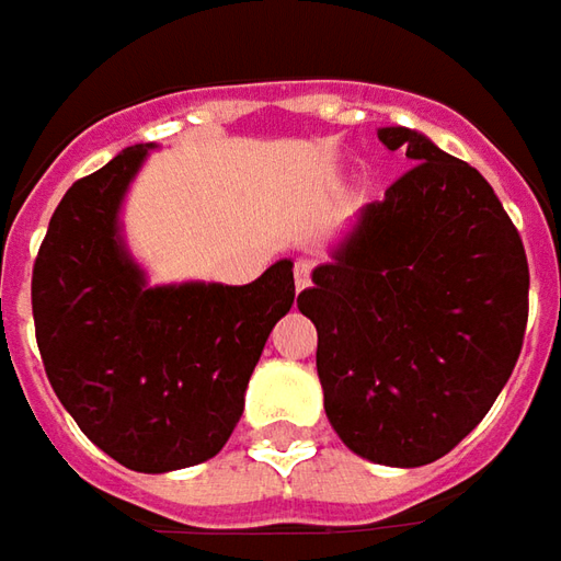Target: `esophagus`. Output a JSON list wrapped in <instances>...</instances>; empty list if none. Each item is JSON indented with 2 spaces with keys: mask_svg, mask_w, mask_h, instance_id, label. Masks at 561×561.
<instances>
[{
  "mask_svg": "<svg viewBox=\"0 0 561 561\" xmlns=\"http://www.w3.org/2000/svg\"><path fill=\"white\" fill-rule=\"evenodd\" d=\"M310 285V261H298L295 263V288L304 291Z\"/></svg>",
  "mask_w": 561,
  "mask_h": 561,
  "instance_id": "esophagus-1",
  "label": "esophagus"
}]
</instances>
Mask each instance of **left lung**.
Masks as SVG:
<instances>
[{"label": "left lung", "instance_id": "obj_1", "mask_svg": "<svg viewBox=\"0 0 561 561\" xmlns=\"http://www.w3.org/2000/svg\"><path fill=\"white\" fill-rule=\"evenodd\" d=\"M381 146L415 161L363 204L298 310L339 437L378 466L450 454L510 381L528 325V257L491 183L407 126Z\"/></svg>", "mask_w": 561, "mask_h": 561}]
</instances>
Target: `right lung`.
<instances>
[{"mask_svg": "<svg viewBox=\"0 0 561 561\" xmlns=\"http://www.w3.org/2000/svg\"><path fill=\"white\" fill-rule=\"evenodd\" d=\"M148 148L70 185L33 263L43 366L80 432L133 472L217 456L273 325L295 304L291 261L248 285H148L121 239V204Z\"/></svg>", "mask_w": 561, "mask_h": 561, "instance_id": "right-lung-1", "label": "right lung"}]
</instances>
